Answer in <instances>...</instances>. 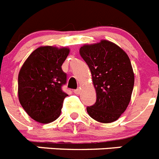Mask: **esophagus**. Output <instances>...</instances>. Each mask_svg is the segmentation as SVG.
I'll return each mask as SVG.
<instances>
[{"mask_svg":"<svg viewBox=\"0 0 159 159\" xmlns=\"http://www.w3.org/2000/svg\"><path fill=\"white\" fill-rule=\"evenodd\" d=\"M74 93H75L76 95H78L80 94V93H81V90H80L79 89H75V91H74Z\"/></svg>","mask_w":159,"mask_h":159,"instance_id":"esophagus-1","label":"esophagus"}]
</instances>
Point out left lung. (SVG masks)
Masks as SVG:
<instances>
[{
  "instance_id": "obj_1",
  "label": "left lung",
  "mask_w": 159,
  "mask_h": 159,
  "mask_svg": "<svg viewBox=\"0 0 159 159\" xmlns=\"http://www.w3.org/2000/svg\"><path fill=\"white\" fill-rule=\"evenodd\" d=\"M80 55L89 67L96 89V101L87 107L92 118L113 122L126 110L134 85V74L128 55L119 46L103 40L84 44Z\"/></svg>"
}]
</instances>
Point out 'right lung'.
Returning <instances> with one entry per match:
<instances>
[{
    "label": "right lung",
    "mask_w": 159,
    "mask_h": 159,
    "mask_svg": "<svg viewBox=\"0 0 159 159\" xmlns=\"http://www.w3.org/2000/svg\"><path fill=\"white\" fill-rule=\"evenodd\" d=\"M69 52L67 48L39 47L30 55L19 70V103L36 121L46 124L60 115L63 100L68 96L62 90L66 82L62 65Z\"/></svg>",
    "instance_id": "right-lung-1"
}]
</instances>
